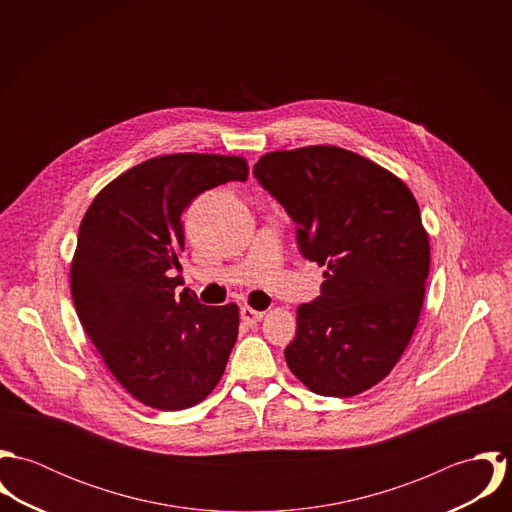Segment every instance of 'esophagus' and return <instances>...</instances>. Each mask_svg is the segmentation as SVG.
<instances>
[{
    "label": "esophagus",
    "mask_w": 512,
    "mask_h": 512,
    "mask_svg": "<svg viewBox=\"0 0 512 512\" xmlns=\"http://www.w3.org/2000/svg\"><path fill=\"white\" fill-rule=\"evenodd\" d=\"M240 317H242V321H244L246 325H256L258 321H262L264 311H258V309H252L250 305H244V307L240 309Z\"/></svg>",
    "instance_id": "1"
}]
</instances>
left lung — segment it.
I'll use <instances>...</instances> for the list:
<instances>
[{"label": "left lung", "mask_w": 512, "mask_h": 512, "mask_svg": "<svg viewBox=\"0 0 512 512\" xmlns=\"http://www.w3.org/2000/svg\"><path fill=\"white\" fill-rule=\"evenodd\" d=\"M254 175L295 222L301 254L325 266L321 295L297 307L286 363L315 394L357 396L390 374L420 319L430 238L418 201L337 146L264 153Z\"/></svg>", "instance_id": "8db88e82"}]
</instances>
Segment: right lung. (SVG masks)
I'll return each instance as SVG.
<instances>
[{
    "label": "right lung",
    "instance_id": "add662e5",
    "mask_svg": "<svg viewBox=\"0 0 512 512\" xmlns=\"http://www.w3.org/2000/svg\"><path fill=\"white\" fill-rule=\"evenodd\" d=\"M246 181L242 155L169 153L110 181L80 220L71 262L78 321L112 376L138 402L175 412L219 384L238 337L236 303L175 293L181 215L203 191Z\"/></svg>",
    "mask_w": 512,
    "mask_h": 512
}]
</instances>
